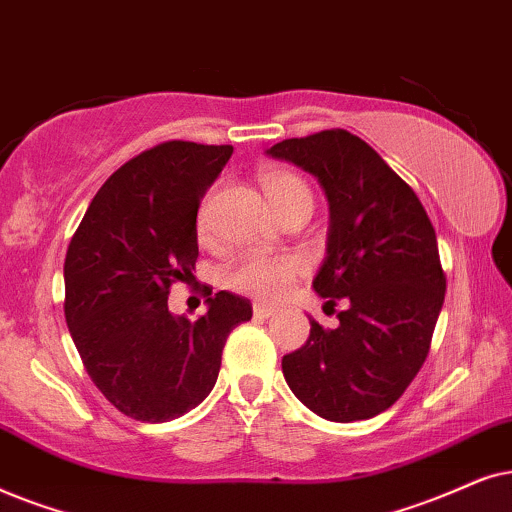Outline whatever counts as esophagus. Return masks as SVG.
I'll use <instances>...</instances> for the list:
<instances>
[{"mask_svg":"<svg viewBox=\"0 0 512 512\" xmlns=\"http://www.w3.org/2000/svg\"><path fill=\"white\" fill-rule=\"evenodd\" d=\"M252 311H255V318H271L276 313L274 304H264V302H255L252 304Z\"/></svg>","mask_w":512,"mask_h":512,"instance_id":"esophagus-1","label":"esophagus"}]
</instances>
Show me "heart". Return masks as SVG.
I'll list each match as a JSON object with an SVG mask.
<instances>
[{
    "instance_id": "1",
    "label": "heart",
    "mask_w": 512,
    "mask_h": 512,
    "mask_svg": "<svg viewBox=\"0 0 512 512\" xmlns=\"http://www.w3.org/2000/svg\"><path fill=\"white\" fill-rule=\"evenodd\" d=\"M264 192H267L271 206L278 215L295 206L299 201H311V192L302 177L290 170L269 168L260 175ZM199 238H208L206 210L199 215ZM306 262L299 255L285 252V255H264V252H245L224 269L222 283L229 290L255 299H278L292 288V283L304 274Z\"/></svg>"
}]
</instances>
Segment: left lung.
<instances>
[{
    "instance_id": "left-lung-1",
    "label": "left lung",
    "mask_w": 512,
    "mask_h": 512,
    "mask_svg": "<svg viewBox=\"0 0 512 512\" xmlns=\"http://www.w3.org/2000/svg\"><path fill=\"white\" fill-rule=\"evenodd\" d=\"M318 177L330 203L327 257L313 290L339 325L311 320L302 349L283 356V377L327 421L372 419L412 384L431 349L447 278L438 238L414 189L344 128L267 149Z\"/></svg>"
}]
</instances>
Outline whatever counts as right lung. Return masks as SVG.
<instances>
[{
	"mask_svg": "<svg viewBox=\"0 0 512 512\" xmlns=\"http://www.w3.org/2000/svg\"><path fill=\"white\" fill-rule=\"evenodd\" d=\"M231 145L161 142L100 187L65 255V320L88 377L126 417L161 424L208 398L229 332L252 318L227 290L199 320L168 311L199 257L196 213ZM213 292V290H210ZM208 292V295H210Z\"/></svg>",
	"mask_w": 512,
	"mask_h": 512,
	"instance_id": "obj_1",
	"label": "right lung"
}]
</instances>
